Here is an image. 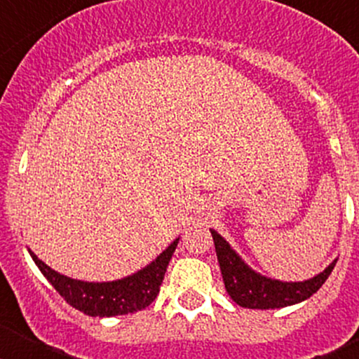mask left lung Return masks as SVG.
<instances>
[{"label":"left lung","instance_id":"left-lung-1","mask_svg":"<svg viewBox=\"0 0 359 359\" xmlns=\"http://www.w3.org/2000/svg\"><path fill=\"white\" fill-rule=\"evenodd\" d=\"M212 231L217 253L219 268L223 275L224 287L236 304L248 309H278V307L293 306L302 302L311 294L322 287L327 280L331 271L334 269L336 261H332L322 273L304 282H282L275 278H268L257 273L246 262L230 248V244L219 236L215 230Z\"/></svg>","mask_w":359,"mask_h":359}]
</instances>
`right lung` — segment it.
<instances>
[{
  "label": "right lung",
  "instance_id": "obj_1",
  "mask_svg": "<svg viewBox=\"0 0 359 359\" xmlns=\"http://www.w3.org/2000/svg\"><path fill=\"white\" fill-rule=\"evenodd\" d=\"M176 239L163 253L154 259L144 269L129 275L126 278L113 282H84L75 280L66 275L57 273L55 269L44 264L39 257L30 252L32 259L41 269L46 280L55 287V291L75 309L90 316H116L142 311L158 297L163 282L165 271L177 246Z\"/></svg>",
  "mask_w": 359,
  "mask_h": 359
}]
</instances>
